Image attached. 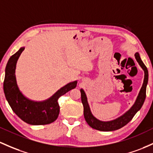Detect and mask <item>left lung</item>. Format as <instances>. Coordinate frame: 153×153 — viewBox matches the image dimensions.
I'll use <instances>...</instances> for the list:
<instances>
[{"mask_svg":"<svg viewBox=\"0 0 153 153\" xmlns=\"http://www.w3.org/2000/svg\"><path fill=\"white\" fill-rule=\"evenodd\" d=\"M135 58L137 59V62L141 66V68L143 69V70L145 71V78H144V82L142 88L139 91V94L134 105L128 112H126L121 117H118V118L115 119L114 120H112V121L104 122L99 120L98 119L96 118L92 115L91 112L90 110V107L88 106V101H87L86 95H85L84 91L80 89L81 102L83 105V114H84L85 120L91 128L99 131H111L117 130V129L122 128L124 126L129 123L132 120L135 114L142 107L146 98V88H147V82H148V70H147V67L145 66V64L141 59L139 53H135Z\"/></svg>","mask_w":153,"mask_h":153,"instance_id":"1","label":"left lung"}]
</instances>
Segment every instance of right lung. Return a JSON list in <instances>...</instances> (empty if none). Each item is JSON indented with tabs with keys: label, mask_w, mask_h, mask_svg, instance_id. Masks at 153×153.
Segmentation results:
<instances>
[{
	"label": "right lung",
	"mask_w": 153,
	"mask_h": 153,
	"mask_svg": "<svg viewBox=\"0 0 153 153\" xmlns=\"http://www.w3.org/2000/svg\"><path fill=\"white\" fill-rule=\"evenodd\" d=\"M24 49V47L21 48L8 59L3 82L5 96L13 111L25 123L31 125L49 124L57 118L59 113V98L75 88L77 81L65 85L45 102H37L27 99L19 90L15 77L16 62Z\"/></svg>",
	"instance_id": "1"
}]
</instances>
